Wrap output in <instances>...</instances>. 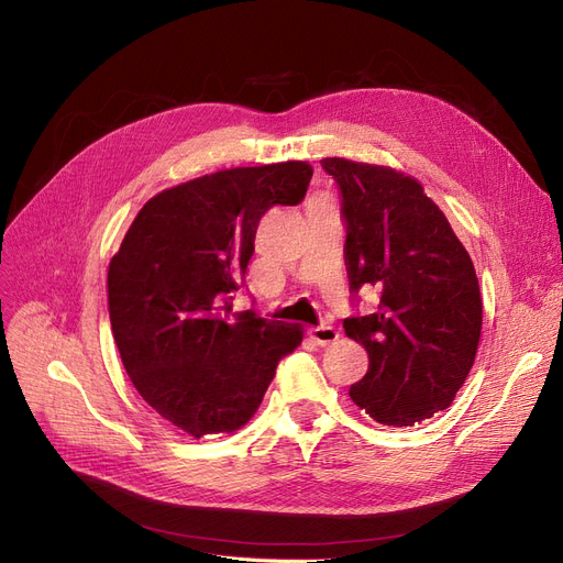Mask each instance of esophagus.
Returning a JSON list of instances; mask_svg holds the SVG:
<instances>
[{
    "mask_svg": "<svg viewBox=\"0 0 563 563\" xmlns=\"http://www.w3.org/2000/svg\"><path fill=\"white\" fill-rule=\"evenodd\" d=\"M308 333H310L312 342L319 344V346H329V344H333L340 338V333L333 327H314Z\"/></svg>",
    "mask_w": 563,
    "mask_h": 563,
    "instance_id": "34e87169",
    "label": "esophagus"
}]
</instances>
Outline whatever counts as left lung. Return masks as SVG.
<instances>
[{"instance_id": "1", "label": "left lung", "mask_w": 563, "mask_h": 563, "mask_svg": "<svg viewBox=\"0 0 563 563\" xmlns=\"http://www.w3.org/2000/svg\"><path fill=\"white\" fill-rule=\"evenodd\" d=\"M321 166L342 194L349 285L378 291L376 312L344 319L369 358L349 397L378 424L412 427L454 401L475 363L484 321L475 264L416 177L344 157Z\"/></svg>"}]
</instances>
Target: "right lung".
I'll return each instance as SVG.
<instances>
[{
    "instance_id": "right-lung-1",
    "label": "right lung",
    "mask_w": 563,
    "mask_h": 563,
    "mask_svg": "<svg viewBox=\"0 0 563 563\" xmlns=\"http://www.w3.org/2000/svg\"><path fill=\"white\" fill-rule=\"evenodd\" d=\"M312 166L225 168L147 200L109 262L111 333L134 388L191 438L232 433L253 416L299 323L232 312L260 219L299 205Z\"/></svg>"
}]
</instances>
